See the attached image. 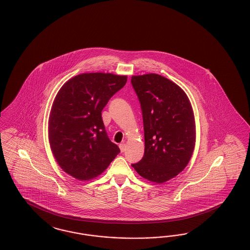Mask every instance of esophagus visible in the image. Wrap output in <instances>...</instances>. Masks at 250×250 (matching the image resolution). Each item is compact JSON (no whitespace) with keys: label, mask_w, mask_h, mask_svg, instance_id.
<instances>
[{"label":"esophagus","mask_w":250,"mask_h":250,"mask_svg":"<svg viewBox=\"0 0 250 250\" xmlns=\"http://www.w3.org/2000/svg\"><path fill=\"white\" fill-rule=\"evenodd\" d=\"M119 147H120L121 152H124V151L125 150V147H126V146H125V144H124V143H123V144H120V145H119Z\"/></svg>","instance_id":"esophagus-1"}]
</instances>
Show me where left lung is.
<instances>
[{
  "label": "left lung",
  "mask_w": 250,
  "mask_h": 250,
  "mask_svg": "<svg viewBox=\"0 0 250 250\" xmlns=\"http://www.w3.org/2000/svg\"><path fill=\"white\" fill-rule=\"evenodd\" d=\"M131 84L140 103L145 138L144 156L132 166L143 178L162 184L189 163L196 141L193 110L181 87L160 75L134 76Z\"/></svg>",
  "instance_id": "obj_1"
}]
</instances>
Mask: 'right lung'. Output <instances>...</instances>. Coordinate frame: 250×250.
I'll use <instances>...</instances> for the list:
<instances>
[{
    "instance_id": "add662e5",
    "label": "right lung",
    "mask_w": 250,
    "mask_h": 250,
    "mask_svg": "<svg viewBox=\"0 0 250 250\" xmlns=\"http://www.w3.org/2000/svg\"><path fill=\"white\" fill-rule=\"evenodd\" d=\"M126 76L81 74L61 87L49 119V140L61 168L80 181L102 172L120 152L108 138L102 111Z\"/></svg>"
}]
</instances>
